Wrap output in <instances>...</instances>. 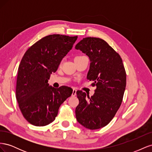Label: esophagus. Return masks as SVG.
<instances>
[{
    "mask_svg": "<svg viewBox=\"0 0 152 152\" xmlns=\"http://www.w3.org/2000/svg\"><path fill=\"white\" fill-rule=\"evenodd\" d=\"M76 94H77V90L75 89H73V92H72V96H76Z\"/></svg>",
    "mask_w": 152,
    "mask_h": 152,
    "instance_id": "obj_1",
    "label": "esophagus"
}]
</instances>
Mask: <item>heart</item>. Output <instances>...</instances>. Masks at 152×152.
Returning <instances> with one entry per match:
<instances>
[{
    "label": "heart",
    "instance_id": "b5f03b06",
    "mask_svg": "<svg viewBox=\"0 0 152 152\" xmlns=\"http://www.w3.org/2000/svg\"><path fill=\"white\" fill-rule=\"evenodd\" d=\"M83 56H76L75 58V59H78V58H81V57H82Z\"/></svg>",
    "mask_w": 152,
    "mask_h": 152
}]
</instances>
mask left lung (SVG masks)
Returning <instances> with one entry per match:
<instances>
[{
    "mask_svg": "<svg viewBox=\"0 0 152 152\" xmlns=\"http://www.w3.org/2000/svg\"><path fill=\"white\" fill-rule=\"evenodd\" d=\"M90 59L87 79L96 89L90 98L77 91L79 103L75 109L77 121L91 130L107 126L120 108L126 86V73L122 58L104 40L86 37L75 45Z\"/></svg>",
    "mask_w": 152,
    "mask_h": 152,
    "instance_id": "obj_1",
    "label": "left lung"
}]
</instances>
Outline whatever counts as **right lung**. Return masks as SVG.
Returning a JSON list of instances; mask_svg holds the SVG:
<instances>
[{"label":"right lung","mask_w":152,"mask_h":152,"mask_svg":"<svg viewBox=\"0 0 152 152\" xmlns=\"http://www.w3.org/2000/svg\"><path fill=\"white\" fill-rule=\"evenodd\" d=\"M77 36L59 34L44 37L26 50L18 67L16 98L26 120L35 126L54 121L61 104L72 95L70 87L56 89L48 80L72 49Z\"/></svg>","instance_id":"right-lung-1"}]
</instances>
